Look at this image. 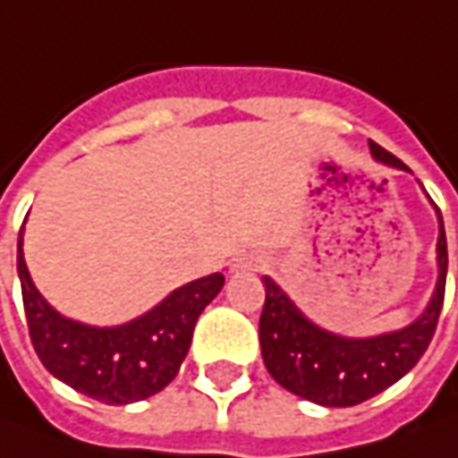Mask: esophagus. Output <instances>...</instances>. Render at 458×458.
<instances>
[{"label":"esophagus","instance_id":"esophagus-1","mask_svg":"<svg viewBox=\"0 0 458 458\" xmlns=\"http://www.w3.org/2000/svg\"><path fill=\"white\" fill-rule=\"evenodd\" d=\"M234 267H237V270H242V267H250V265H247V262H242V259H239L237 265H234Z\"/></svg>","mask_w":458,"mask_h":458}]
</instances>
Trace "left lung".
Segmentation results:
<instances>
[{"label": "left lung", "mask_w": 458, "mask_h": 458, "mask_svg": "<svg viewBox=\"0 0 458 458\" xmlns=\"http://www.w3.org/2000/svg\"><path fill=\"white\" fill-rule=\"evenodd\" d=\"M369 150L379 163L408 170L403 160L379 148L377 142H369ZM436 252L438 283L426 313L411 326L375 339H344L318 328L293 306L291 298L270 277H262L265 306L259 316V346L275 382H280L293 395L326 408H349L379 395L403 375H408L426 354L444 308L449 252L441 211Z\"/></svg>", "instance_id": "obj_1"}]
</instances>
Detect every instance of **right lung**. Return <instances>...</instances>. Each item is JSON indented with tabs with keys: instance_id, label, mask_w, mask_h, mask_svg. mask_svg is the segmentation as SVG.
<instances>
[{
	"instance_id": "right-lung-1",
	"label": "right lung",
	"mask_w": 458,
	"mask_h": 458,
	"mask_svg": "<svg viewBox=\"0 0 458 458\" xmlns=\"http://www.w3.org/2000/svg\"><path fill=\"white\" fill-rule=\"evenodd\" d=\"M17 273L22 285L30 339L50 375L106 405H127L160 393L181 369L201 310L224 285L214 273L173 291L137 321L97 328L63 318L32 285L17 239Z\"/></svg>"
}]
</instances>
